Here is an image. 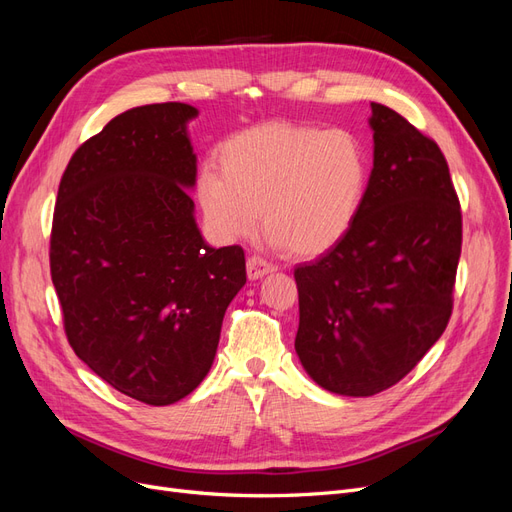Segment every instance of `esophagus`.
Listing matches in <instances>:
<instances>
[{
    "instance_id": "34e87169",
    "label": "esophagus",
    "mask_w": 512,
    "mask_h": 512,
    "mask_svg": "<svg viewBox=\"0 0 512 512\" xmlns=\"http://www.w3.org/2000/svg\"><path fill=\"white\" fill-rule=\"evenodd\" d=\"M271 271H275V265H271V262L265 260L262 256L254 254V256L247 258V277H250V280H258V277L267 275Z\"/></svg>"
}]
</instances>
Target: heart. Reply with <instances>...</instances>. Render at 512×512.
<instances>
[{
    "label": "heart",
    "mask_w": 512,
    "mask_h": 512,
    "mask_svg": "<svg viewBox=\"0 0 512 512\" xmlns=\"http://www.w3.org/2000/svg\"><path fill=\"white\" fill-rule=\"evenodd\" d=\"M369 162L348 130L273 121L220 145L218 175L198 181L205 220L220 239L254 232L297 256L331 250L352 228L367 192Z\"/></svg>",
    "instance_id": "heart-1"
}]
</instances>
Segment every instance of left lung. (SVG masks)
<instances>
[{
	"label": "left lung",
	"mask_w": 512,
	"mask_h": 512,
	"mask_svg": "<svg viewBox=\"0 0 512 512\" xmlns=\"http://www.w3.org/2000/svg\"><path fill=\"white\" fill-rule=\"evenodd\" d=\"M374 168L348 235L294 269V350L322 389H391L438 342L453 314L461 205L442 149L371 102Z\"/></svg>",
	"instance_id": "obj_1"
}]
</instances>
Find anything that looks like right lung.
<instances>
[{"instance_id":"add662e5","label":"right lung","mask_w":512,"mask_h":512,"mask_svg":"<svg viewBox=\"0 0 512 512\" xmlns=\"http://www.w3.org/2000/svg\"><path fill=\"white\" fill-rule=\"evenodd\" d=\"M192 117L194 106L162 102L108 121L72 153L53 211L51 280L68 344L149 406L203 382L245 284L243 247L213 250L194 222Z\"/></svg>"}]
</instances>
